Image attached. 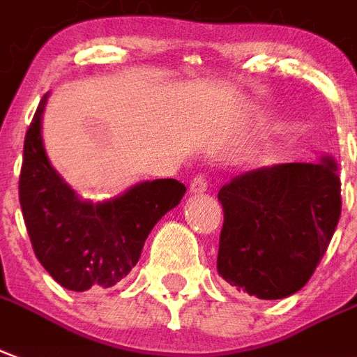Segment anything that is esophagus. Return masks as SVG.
I'll list each match as a JSON object with an SVG mask.
<instances>
[{"label": "esophagus", "mask_w": 357, "mask_h": 357, "mask_svg": "<svg viewBox=\"0 0 357 357\" xmlns=\"http://www.w3.org/2000/svg\"><path fill=\"white\" fill-rule=\"evenodd\" d=\"M206 189H208V179H206V176L199 174V176H195L191 179V185H189L191 195H202V192H206Z\"/></svg>", "instance_id": "obj_1"}]
</instances>
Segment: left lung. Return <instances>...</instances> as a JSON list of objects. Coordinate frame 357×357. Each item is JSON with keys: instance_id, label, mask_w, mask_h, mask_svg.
I'll use <instances>...</instances> for the list:
<instances>
[{"instance_id": "1", "label": "left lung", "mask_w": 357, "mask_h": 357, "mask_svg": "<svg viewBox=\"0 0 357 357\" xmlns=\"http://www.w3.org/2000/svg\"><path fill=\"white\" fill-rule=\"evenodd\" d=\"M218 273L252 297L284 299L310 280L340 218L337 162H287L221 187Z\"/></svg>"}]
</instances>
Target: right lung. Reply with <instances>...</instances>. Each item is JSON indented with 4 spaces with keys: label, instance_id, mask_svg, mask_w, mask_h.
I'll use <instances>...</instances> for the list:
<instances>
[{
    "label": "right lung",
    "instance_id": "1",
    "mask_svg": "<svg viewBox=\"0 0 357 357\" xmlns=\"http://www.w3.org/2000/svg\"><path fill=\"white\" fill-rule=\"evenodd\" d=\"M47 98H41L26 132L18 181L31 248L66 289L112 287L136 266L145 238L158 219L179 204L185 185L178 179L144 181L96 204L77 197L45 153L41 117Z\"/></svg>",
    "mask_w": 357,
    "mask_h": 357
}]
</instances>
